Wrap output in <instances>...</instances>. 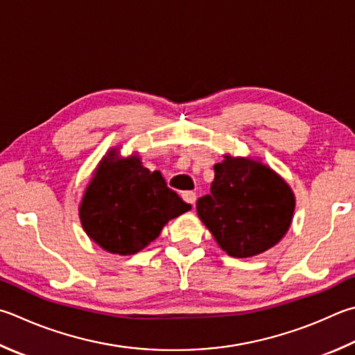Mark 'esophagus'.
I'll use <instances>...</instances> for the list:
<instances>
[{
  "mask_svg": "<svg viewBox=\"0 0 355 355\" xmlns=\"http://www.w3.org/2000/svg\"><path fill=\"white\" fill-rule=\"evenodd\" d=\"M182 197H183V200H184L186 203H189V205H192V206L196 205V200H197L196 192H192V191H186V192H183Z\"/></svg>",
  "mask_w": 355,
  "mask_h": 355,
  "instance_id": "esophagus-1",
  "label": "esophagus"
}]
</instances>
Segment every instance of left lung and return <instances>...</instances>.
Instances as JSON below:
<instances>
[{
    "label": "left lung",
    "instance_id": "8db88e82",
    "mask_svg": "<svg viewBox=\"0 0 355 355\" xmlns=\"http://www.w3.org/2000/svg\"><path fill=\"white\" fill-rule=\"evenodd\" d=\"M214 172L211 194L198 198L197 214L218 247L233 257L275 247L295 212V194L286 180L259 159L228 153Z\"/></svg>",
    "mask_w": 355,
    "mask_h": 355
}]
</instances>
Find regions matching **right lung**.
<instances>
[{
    "label": "right lung",
    "mask_w": 355,
    "mask_h": 355,
    "mask_svg": "<svg viewBox=\"0 0 355 355\" xmlns=\"http://www.w3.org/2000/svg\"><path fill=\"white\" fill-rule=\"evenodd\" d=\"M166 186L159 171L150 172L137 153L121 157L119 147L105 153L85 189L79 217L87 236L112 254L128 256L146 248L164 225L188 212Z\"/></svg>",
    "instance_id": "right-lung-1"
}]
</instances>
